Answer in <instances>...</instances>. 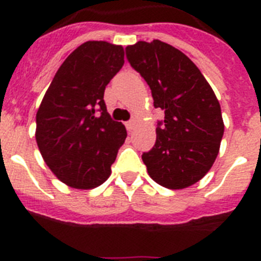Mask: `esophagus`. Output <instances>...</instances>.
Here are the masks:
<instances>
[{
    "label": "esophagus",
    "mask_w": 261,
    "mask_h": 261,
    "mask_svg": "<svg viewBox=\"0 0 261 261\" xmlns=\"http://www.w3.org/2000/svg\"><path fill=\"white\" fill-rule=\"evenodd\" d=\"M135 125H136V120L135 119L129 120V121H126V123H125V126H126V129H128L129 132H130L132 129H135Z\"/></svg>",
    "instance_id": "obj_1"
}]
</instances>
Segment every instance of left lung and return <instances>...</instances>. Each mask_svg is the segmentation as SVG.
Listing matches in <instances>:
<instances>
[{
  "mask_svg": "<svg viewBox=\"0 0 261 261\" xmlns=\"http://www.w3.org/2000/svg\"><path fill=\"white\" fill-rule=\"evenodd\" d=\"M125 52L150 87L154 107L165 111L155 145L142 154L147 172L170 190L197 183L213 166L225 130L216 94L200 69L167 43L137 41Z\"/></svg>",
  "mask_w": 261,
  "mask_h": 261,
  "instance_id": "obj_1",
  "label": "left lung"
}]
</instances>
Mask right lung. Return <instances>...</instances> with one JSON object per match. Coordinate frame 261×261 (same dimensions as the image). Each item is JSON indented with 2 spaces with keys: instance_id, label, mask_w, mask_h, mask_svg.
Returning <instances> with one entry per match:
<instances>
[{
  "instance_id": "1",
  "label": "right lung",
  "mask_w": 261,
  "mask_h": 261,
  "mask_svg": "<svg viewBox=\"0 0 261 261\" xmlns=\"http://www.w3.org/2000/svg\"><path fill=\"white\" fill-rule=\"evenodd\" d=\"M124 65V48L86 41L66 57L36 112V144L50 171L66 186L105 183L126 138L107 112L105 90Z\"/></svg>"
}]
</instances>
